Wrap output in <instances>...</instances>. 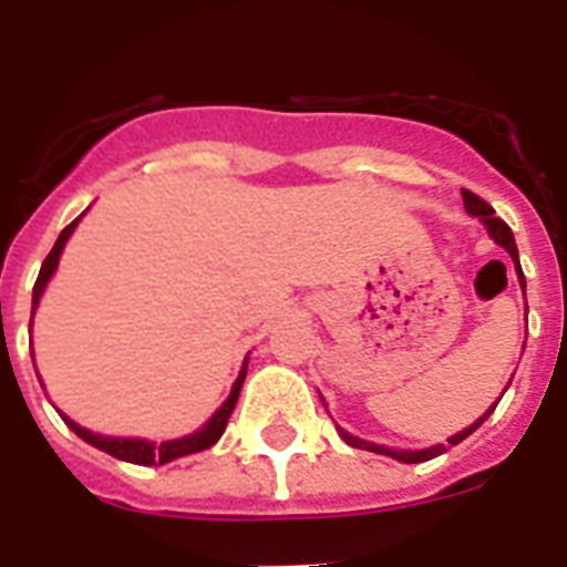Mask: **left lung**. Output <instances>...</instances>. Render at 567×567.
<instances>
[{"instance_id": "8db88e82", "label": "left lung", "mask_w": 567, "mask_h": 567, "mask_svg": "<svg viewBox=\"0 0 567 567\" xmlns=\"http://www.w3.org/2000/svg\"><path fill=\"white\" fill-rule=\"evenodd\" d=\"M463 202H465V209H468L471 215H477L480 221H483L485 227H488V235H491V238L497 240L499 247H503L505 252H508L511 258H514V264H517L519 284H523V289H525L523 269H519V252H517V244H514V233H511L508 224H505L503 218H497V215H494V209H491V204H485L483 198H480V195L471 193V189H463ZM497 403H499V400H497ZM497 403L491 405L488 412H485L483 417L477 420V423H471L468 429H465V432L454 434V437L449 440V445L463 443V440L468 437V434L474 432V429H480V425H483L485 420H488V414L494 412V409H497ZM338 432H340V437H343L346 443H349V445H354V449H363V452H374V454H385V457H394V460H400V463H425V460L440 457V454L445 452V445H432V449H423V452H398V449H385V445H374V443H365V440L352 437V434L343 432V429H340V425H338Z\"/></svg>"}]
</instances>
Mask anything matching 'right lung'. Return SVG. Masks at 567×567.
<instances>
[{"label":"right lung","mask_w":567,"mask_h":567,"mask_svg":"<svg viewBox=\"0 0 567 567\" xmlns=\"http://www.w3.org/2000/svg\"><path fill=\"white\" fill-rule=\"evenodd\" d=\"M79 218L73 224H68V227L62 229V235H59V240L53 244V249H50V255L44 258L42 269H39V278L37 284H33V309H37L39 298H42L44 292V284L50 280V275H53V269H56L59 264V255H62L64 249V240L70 238V233L76 229ZM244 378H247V360H244V369H240L238 380L233 383V392H229L227 403L218 409V412L209 417V423L204 425V429H198L195 434H189V437H182V440H169V443H147V440H130V437H102V434H93L87 432V429H82V425H76L70 417L62 420L64 423L73 429V432L79 434V437L84 440V443L96 445V449H102V452H107L110 457H118V460H127V463H135V465H164L169 463V460L175 457H187V454H195V452H204V449H209V445L218 443V437L224 434V429H227V420L229 414H233L235 403H238V394H240V385H244Z\"/></svg>","instance_id":"obj_1"}]
</instances>
